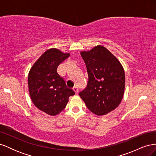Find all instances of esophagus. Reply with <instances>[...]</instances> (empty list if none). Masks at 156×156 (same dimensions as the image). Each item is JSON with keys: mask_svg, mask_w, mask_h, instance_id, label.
<instances>
[{"mask_svg": "<svg viewBox=\"0 0 156 156\" xmlns=\"http://www.w3.org/2000/svg\"><path fill=\"white\" fill-rule=\"evenodd\" d=\"M73 89V90H74V92H75V94H78V92H79V90H78V88H77V87H74Z\"/></svg>", "mask_w": 156, "mask_h": 156, "instance_id": "34e87169", "label": "esophagus"}]
</instances>
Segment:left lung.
I'll use <instances>...</instances> for the list:
<instances>
[{"label": "left lung", "mask_w": 156, "mask_h": 156, "mask_svg": "<svg viewBox=\"0 0 156 156\" xmlns=\"http://www.w3.org/2000/svg\"><path fill=\"white\" fill-rule=\"evenodd\" d=\"M81 55L88 77L87 87L79 92V96L94 114H107L119 105L123 98L124 68L115 56L101 45L82 51Z\"/></svg>", "instance_id": "obj_1"}]
</instances>
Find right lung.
<instances>
[{
    "label": "right lung",
    "mask_w": 156,
    "mask_h": 156,
    "mask_svg": "<svg viewBox=\"0 0 156 156\" xmlns=\"http://www.w3.org/2000/svg\"><path fill=\"white\" fill-rule=\"evenodd\" d=\"M69 56V53H63L58 49H49L34 63L29 73L28 84L33 103L51 116L62 111L69 97L75 94L56 72L59 64Z\"/></svg>",
    "instance_id": "1"
}]
</instances>
